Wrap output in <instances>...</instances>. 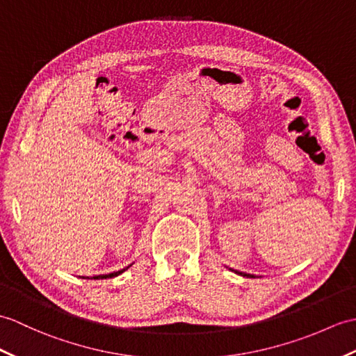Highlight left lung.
Instances as JSON below:
<instances>
[{
	"label": "left lung",
	"instance_id": "obj_1",
	"mask_svg": "<svg viewBox=\"0 0 356 356\" xmlns=\"http://www.w3.org/2000/svg\"><path fill=\"white\" fill-rule=\"evenodd\" d=\"M238 275H241V276H244V277H254L253 275H247V273H241V271H236Z\"/></svg>",
	"mask_w": 356,
	"mask_h": 356
}]
</instances>
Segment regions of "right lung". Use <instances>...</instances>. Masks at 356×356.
<instances>
[{
    "instance_id": "add662e5",
    "label": "right lung",
    "mask_w": 356,
    "mask_h": 356,
    "mask_svg": "<svg viewBox=\"0 0 356 356\" xmlns=\"http://www.w3.org/2000/svg\"><path fill=\"white\" fill-rule=\"evenodd\" d=\"M129 267H130V266H129ZM129 267L122 268V270H120V271H113V273H109V275H100V276H94L92 279H109V277H115V276H118V275H121V273L126 271ZM83 279H85V277H83ZM86 279H89V277H86Z\"/></svg>"
}]
</instances>
